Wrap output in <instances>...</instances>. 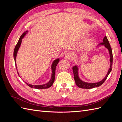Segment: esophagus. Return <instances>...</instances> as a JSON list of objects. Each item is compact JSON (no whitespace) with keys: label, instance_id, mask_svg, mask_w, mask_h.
I'll return each mask as SVG.
<instances>
[{"label":"esophagus","instance_id":"esophagus-1","mask_svg":"<svg viewBox=\"0 0 122 122\" xmlns=\"http://www.w3.org/2000/svg\"><path fill=\"white\" fill-rule=\"evenodd\" d=\"M65 58L68 60H72L74 58V55L71 53H67L65 55Z\"/></svg>","mask_w":122,"mask_h":122}]
</instances>
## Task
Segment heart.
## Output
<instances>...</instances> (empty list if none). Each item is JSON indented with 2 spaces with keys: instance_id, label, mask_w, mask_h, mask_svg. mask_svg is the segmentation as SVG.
I'll return each mask as SVG.
<instances>
[{
  "instance_id": "heart-1",
  "label": "heart",
  "mask_w": 122,
  "mask_h": 122,
  "mask_svg": "<svg viewBox=\"0 0 122 122\" xmlns=\"http://www.w3.org/2000/svg\"><path fill=\"white\" fill-rule=\"evenodd\" d=\"M92 44V41L91 40H88L87 41H86L85 44L83 45V47L84 48H87L88 47L90 46Z\"/></svg>"
}]
</instances>
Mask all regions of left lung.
Here are the masks:
<instances>
[{
    "label": "left lung",
    "mask_w": 122,
    "mask_h": 122,
    "mask_svg": "<svg viewBox=\"0 0 122 122\" xmlns=\"http://www.w3.org/2000/svg\"><path fill=\"white\" fill-rule=\"evenodd\" d=\"M101 45H104V46L106 47L107 49L109 50L110 56V68L109 69L106 76L104 77L103 79H102L101 81L99 82H96V83H89L86 82L85 81H83L81 80L79 77V75H78V68L77 66H74L72 67V70L73 72H74V79L75 81L76 84V85L79 87L80 88H83V89H91L93 88L97 87V86H99L102 85L103 82L105 81V80L107 79L108 76L110 74L112 69V64H113V54H112V50L110 44L109 43V41H108L107 37L105 36L103 40V42L100 43L98 46Z\"/></svg>",
    "instance_id": "left-lung-1"
}]
</instances>
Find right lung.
Instances as JSON below:
<instances>
[{"instance_id": "1", "label": "right lung", "mask_w": 122, "mask_h": 122, "mask_svg": "<svg viewBox=\"0 0 122 122\" xmlns=\"http://www.w3.org/2000/svg\"><path fill=\"white\" fill-rule=\"evenodd\" d=\"M27 33H28V31H26V32H24V33L22 35H21V36H20L19 40V41H18V43L15 46V48L14 52H13V57H14L15 65L16 68H17V65H16V61H15L16 56H17V54L18 53V51L19 50V48L20 45H21V42H22V39L23 38L24 36H25ZM59 61V59L57 58L53 62V63L52 64V67H51V68H52V76H51V78L50 80L47 83H45V84H44V85H30V84H29V83L25 82V83L28 86H29L30 87H31L32 88L42 89H47V88L51 87V86L53 85V84L54 82V80H55V70H56L57 65L58 64ZM17 72H18V75H19V73H18V71H17Z\"/></svg>"}]
</instances>
